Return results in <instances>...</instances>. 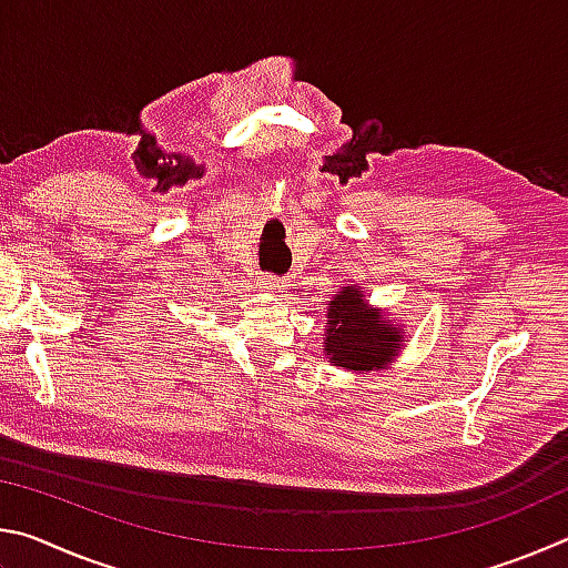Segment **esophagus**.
I'll list each match as a JSON object with an SVG mask.
<instances>
[{
    "mask_svg": "<svg viewBox=\"0 0 568 568\" xmlns=\"http://www.w3.org/2000/svg\"><path fill=\"white\" fill-rule=\"evenodd\" d=\"M265 287H271V291H275V293H285L287 291V277L265 275Z\"/></svg>",
    "mask_w": 568,
    "mask_h": 568,
    "instance_id": "obj_1",
    "label": "esophagus"
}]
</instances>
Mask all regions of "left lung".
Masks as SVG:
<instances>
[{
  "instance_id": "obj_1",
  "label": "left lung",
  "mask_w": 568,
  "mask_h": 568,
  "mask_svg": "<svg viewBox=\"0 0 568 568\" xmlns=\"http://www.w3.org/2000/svg\"><path fill=\"white\" fill-rule=\"evenodd\" d=\"M328 305L325 353L331 355V363L351 371H373L393 361L398 331L388 328L386 321L365 307L358 287H345Z\"/></svg>"
}]
</instances>
